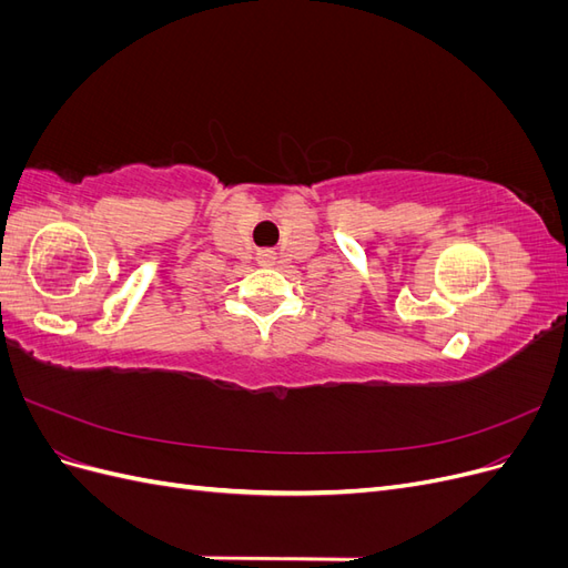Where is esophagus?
Returning a JSON list of instances; mask_svg holds the SVG:
<instances>
[{
	"label": "esophagus",
	"mask_w": 568,
	"mask_h": 568,
	"mask_svg": "<svg viewBox=\"0 0 568 568\" xmlns=\"http://www.w3.org/2000/svg\"><path fill=\"white\" fill-rule=\"evenodd\" d=\"M274 263H277V253H274L272 248H263V251H257V265H263V267H272Z\"/></svg>",
	"instance_id": "34e87169"
}]
</instances>
